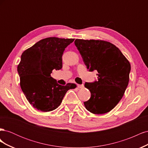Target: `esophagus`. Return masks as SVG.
<instances>
[{
  "label": "esophagus",
  "mask_w": 148,
  "mask_h": 148,
  "mask_svg": "<svg viewBox=\"0 0 148 148\" xmlns=\"http://www.w3.org/2000/svg\"><path fill=\"white\" fill-rule=\"evenodd\" d=\"M84 87L83 84H78V88H83Z\"/></svg>",
  "instance_id": "esophagus-1"
}]
</instances>
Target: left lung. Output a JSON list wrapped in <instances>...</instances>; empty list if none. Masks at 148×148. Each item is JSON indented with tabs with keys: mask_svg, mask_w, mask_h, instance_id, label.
<instances>
[{
	"mask_svg": "<svg viewBox=\"0 0 148 148\" xmlns=\"http://www.w3.org/2000/svg\"><path fill=\"white\" fill-rule=\"evenodd\" d=\"M75 44L87 69L98 73L97 82L84 84L91 92L84 106L94 114L109 112L117 105L127 88L130 64L120 49L108 41L77 39Z\"/></svg>",
	"mask_w": 148,
	"mask_h": 148,
	"instance_id": "obj_1",
	"label": "left lung"
}]
</instances>
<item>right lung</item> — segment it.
<instances>
[{
    "instance_id": "1",
    "label": "right lung",
    "mask_w": 148,
    "mask_h": 148,
    "mask_svg": "<svg viewBox=\"0 0 148 148\" xmlns=\"http://www.w3.org/2000/svg\"><path fill=\"white\" fill-rule=\"evenodd\" d=\"M74 39L50 37L40 40L22 53L17 67L20 86L29 104L42 112H50L59 107L70 89L77 85L62 86L51 76L52 70L62 68L65 49Z\"/></svg>"
}]
</instances>
